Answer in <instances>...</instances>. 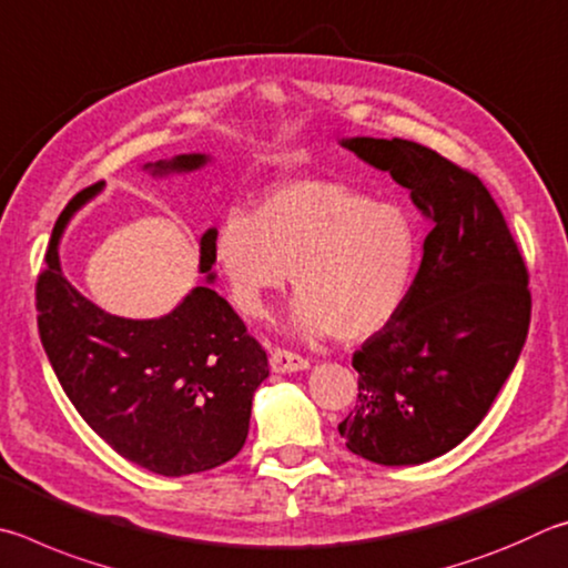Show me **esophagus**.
<instances>
[{
    "mask_svg": "<svg viewBox=\"0 0 568 568\" xmlns=\"http://www.w3.org/2000/svg\"><path fill=\"white\" fill-rule=\"evenodd\" d=\"M268 366H272V372H276V374H292V372L310 369V362L294 352L274 349L272 356H268Z\"/></svg>",
    "mask_w": 568,
    "mask_h": 568,
    "instance_id": "obj_1",
    "label": "esophagus"
}]
</instances>
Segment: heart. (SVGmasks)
<instances>
[{
	"label": "heart",
	"instance_id": "heart-1",
	"mask_svg": "<svg viewBox=\"0 0 568 568\" xmlns=\"http://www.w3.org/2000/svg\"><path fill=\"white\" fill-rule=\"evenodd\" d=\"M419 224L399 202L344 182L294 179L258 199L254 214L229 209L214 258L239 310L262 320L294 274L292 329L362 342L402 310L419 262Z\"/></svg>",
	"mask_w": 568,
	"mask_h": 568
}]
</instances>
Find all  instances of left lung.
Listing matches in <instances>:
<instances>
[{
	"mask_svg": "<svg viewBox=\"0 0 568 568\" xmlns=\"http://www.w3.org/2000/svg\"><path fill=\"white\" fill-rule=\"evenodd\" d=\"M342 146L409 189L432 232L402 310L354 354L359 399L339 434L366 462L424 464L481 424L514 372L531 322L529 274L479 176L396 136Z\"/></svg>",
	"mask_w": 568,
	"mask_h": 568,
	"instance_id": "obj_1",
	"label": "left lung"
}]
</instances>
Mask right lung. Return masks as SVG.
Instances as JSON below:
<instances>
[{
	"mask_svg": "<svg viewBox=\"0 0 568 568\" xmlns=\"http://www.w3.org/2000/svg\"><path fill=\"white\" fill-rule=\"evenodd\" d=\"M209 162V154H176L144 169L189 174ZM102 189L104 182L82 189L49 239L37 282L47 359L74 409L124 459L162 476L209 471L242 452L254 392L268 376L266 352L209 286L216 278L214 226L199 239V272L209 284L159 320L109 314L79 294L62 272L59 242L69 219Z\"/></svg>",
	"mask_w": 568,
	"mask_h": 568,
	"instance_id": "right-lung-1",
	"label": "right lung"
}]
</instances>
